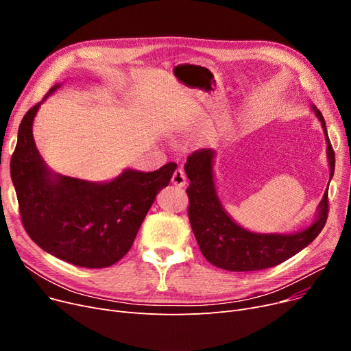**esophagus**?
<instances>
[{
  "mask_svg": "<svg viewBox=\"0 0 351 351\" xmlns=\"http://www.w3.org/2000/svg\"><path fill=\"white\" fill-rule=\"evenodd\" d=\"M172 183H173V185L179 186V188L185 186L186 185V175H185V172H183L182 169H176L173 172V175H172Z\"/></svg>",
  "mask_w": 351,
  "mask_h": 351,
  "instance_id": "obj_1",
  "label": "esophagus"
}]
</instances>
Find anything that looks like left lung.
<instances>
[{
  "mask_svg": "<svg viewBox=\"0 0 351 351\" xmlns=\"http://www.w3.org/2000/svg\"><path fill=\"white\" fill-rule=\"evenodd\" d=\"M316 115L322 122L327 141L330 175L335 173V151L330 143L326 122L319 109ZM215 152L197 149L188 156L185 172L191 180L186 189L189 197L188 216L199 249L206 261L216 267L230 271H253L278 266L310 245L322 232L328 216V192L326 191L316 222L294 234L252 233L228 216L216 196L213 185Z\"/></svg>",
  "mask_w": 351,
  "mask_h": 351,
  "instance_id": "1",
  "label": "left lung"
}]
</instances>
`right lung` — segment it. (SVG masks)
I'll use <instances>...</instances> for the list:
<instances>
[{
    "instance_id": "obj_1",
    "label": "right lung",
    "mask_w": 351,
    "mask_h": 351,
    "mask_svg": "<svg viewBox=\"0 0 351 351\" xmlns=\"http://www.w3.org/2000/svg\"><path fill=\"white\" fill-rule=\"evenodd\" d=\"M58 88L52 86L44 99ZM43 99V101H44ZM41 102L24 115L11 156V179L21 222L32 241L58 259L88 269L115 265L132 247L158 192L168 186L176 163L155 172L128 169L108 183L52 173L32 138Z\"/></svg>"
}]
</instances>
